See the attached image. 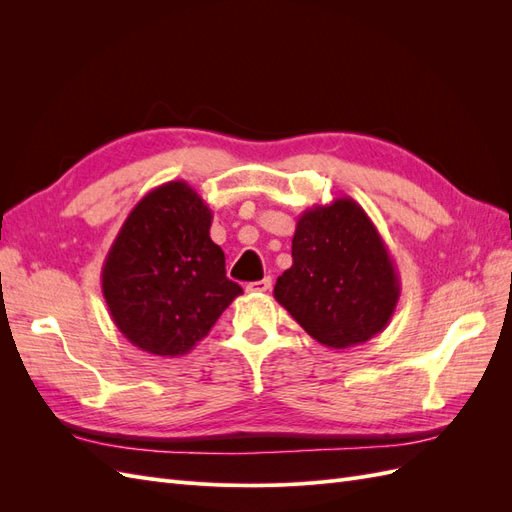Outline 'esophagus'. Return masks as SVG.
<instances>
[{
  "mask_svg": "<svg viewBox=\"0 0 512 512\" xmlns=\"http://www.w3.org/2000/svg\"><path fill=\"white\" fill-rule=\"evenodd\" d=\"M245 290L247 292H267V290H271V277H265V280H260V282L247 284Z\"/></svg>",
  "mask_w": 512,
  "mask_h": 512,
  "instance_id": "1",
  "label": "esophagus"
}]
</instances>
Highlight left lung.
Masks as SVG:
<instances>
[{
	"label": "left lung",
	"mask_w": 512,
	"mask_h": 512,
	"mask_svg": "<svg viewBox=\"0 0 512 512\" xmlns=\"http://www.w3.org/2000/svg\"><path fill=\"white\" fill-rule=\"evenodd\" d=\"M401 294L389 247L350 196L299 215L292 267L273 297L307 335L333 350L369 342L391 322Z\"/></svg>",
	"instance_id": "left-lung-1"
}]
</instances>
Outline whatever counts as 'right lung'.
Returning a JSON list of instances; mask_svg holds the SVG:
<instances>
[{
	"mask_svg": "<svg viewBox=\"0 0 512 512\" xmlns=\"http://www.w3.org/2000/svg\"><path fill=\"white\" fill-rule=\"evenodd\" d=\"M213 213L185 181L147 192L102 265V294L119 333L156 356H183L243 292L209 237Z\"/></svg>",
	"mask_w": 512,
	"mask_h": 512,
	"instance_id": "1",
	"label": "right lung"
}]
</instances>
